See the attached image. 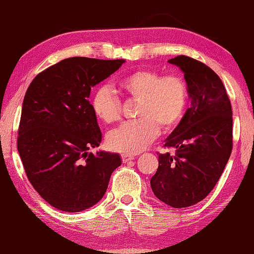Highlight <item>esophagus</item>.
Segmentation results:
<instances>
[{
	"label": "esophagus",
	"mask_w": 254,
	"mask_h": 254,
	"mask_svg": "<svg viewBox=\"0 0 254 254\" xmlns=\"http://www.w3.org/2000/svg\"><path fill=\"white\" fill-rule=\"evenodd\" d=\"M121 157H122V162L123 163H127V162H130V161H133L134 158H135L133 155H127V154H122Z\"/></svg>",
	"instance_id": "obj_1"
}]
</instances>
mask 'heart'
Masks as SVG:
<instances>
[{"label":"heart","mask_w":254,"mask_h":254,"mask_svg":"<svg viewBox=\"0 0 254 254\" xmlns=\"http://www.w3.org/2000/svg\"><path fill=\"white\" fill-rule=\"evenodd\" d=\"M119 89L140 104L136 112L138 121L123 124L108 134V143L114 151L140 153L155 140L160 127L164 132L173 130L185 113L187 86L176 74L163 76L151 69H138L123 77ZM91 106L96 117L104 123L112 124L121 119V100L110 87L98 88Z\"/></svg>","instance_id":"heart-1"}]
</instances>
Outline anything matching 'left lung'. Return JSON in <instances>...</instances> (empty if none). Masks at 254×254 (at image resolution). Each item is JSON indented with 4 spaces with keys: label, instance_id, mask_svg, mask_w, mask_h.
<instances>
[{
    "label": "left lung",
    "instance_id": "left-lung-1",
    "mask_svg": "<svg viewBox=\"0 0 254 254\" xmlns=\"http://www.w3.org/2000/svg\"><path fill=\"white\" fill-rule=\"evenodd\" d=\"M180 67L191 100L180 124L165 140L175 154H158L151 187L158 199L174 208L195 205L208 196L232 151V110L219 76L188 56L168 61Z\"/></svg>",
    "mask_w": 254,
    "mask_h": 254
}]
</instances>
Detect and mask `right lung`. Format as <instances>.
Here are the masks:
<instances>
[{"instance_id":"obj_1","label":"right lung","mask_w":254,"mask_h":254,"mask_svg":"<svg viewBox=\"0 0 254 254\" xmlns=\"http://www.w3.org/2000/svg\"><path fill=\"white\" fill-rule=\"evenodd\" d=\"M124 59H64L38 73L25 93L17 150L25 173L49 205L79 212L101 199L119 154L89 153L102 134L89 102L91 88L122 66Z\"/></svg>"}]
</instances>
